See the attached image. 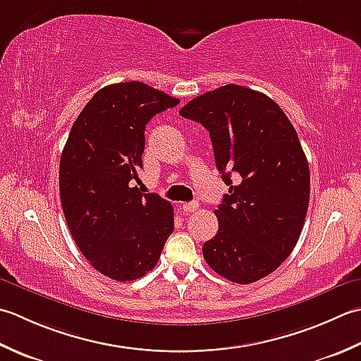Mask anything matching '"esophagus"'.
<instances>
[{"instance_id": "obj_1", "label": "esophagus", "mask_w": 361, "mask_h": 361, "mask_svg": "<svg viewBox=\"0 0 361 361\" xmlns=\"http://www.w3.org/2000/svg\"><path fill=\"white\" fill-rule=\"evenodd\" d=\"M180 209H182V212H185V213H191V212H195V210L200 209V204H197L196 201L185 202V204H182V205H180Z\"/></svg>"}]
</instances>
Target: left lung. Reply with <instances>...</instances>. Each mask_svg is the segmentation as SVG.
<instances>
[{"instance_id":"1","label":"left lung","mask_w":361,"mask_h":361,"mask_svg":"<svg viewBox=\"0 0 361 361\" xmlns=\"http://www.w3.org/2000/svg\"><path fill=\"white\" fill-rule=\"evenodd\" d=\"M179 115L210 132L216 168L229 185L204 259L231 282L260 281L293 252L307 216L310 170L296 129L267 94L235 84L191 99Z\"/></svg>"}]
</instances>
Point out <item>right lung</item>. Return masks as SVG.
I'll list each match as a JSON object with an SVG mask.
<instances>
[{"label": "right lung", "mask_w": 361, "mask_h": 361, "mask_svg": "<svg viewBox=\"0 0 361 361\" xmlns=\"http://www.w3.org/2000/svg\"><path fill=\"white\" fill-rule=\"evenodd\" d=\"M179 99L138 80L93 94L61 156L59 190L79 251L114 281L143 277L156 267L174 231L173 205L132 187L143 166L145 129Z\"/></svg>", "instance_id": "1"}]
</instances>
